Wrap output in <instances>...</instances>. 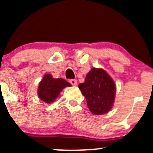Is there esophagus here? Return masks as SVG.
<instances>
[{
	"instance_id": "esophagus-1",
	"label": "esophagus",
	"mask_w": 153,
	"mask_h": 153,
	"mask_svg": "<svg viewBox=\"0 0 153 153\" xmlns=\"http://www.w3.org/2000/svg\"><path fill=\"white\" fill-rule=\"evenodd\" d=\"M69 83H70L72 85L75 86L77 84V81L75 79H70L69 80Z\"/></svg>"
}]
</instances>
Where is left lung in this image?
Wrapping results in <instances>:
<instances>
[{
  "label": "left lung",
  "instance_id": "1",
  "mask_svg": "<svg viewBox=\"0 0 153 153\" xmlns=\"http://www.w3.org/2000/svg\"><path fill=\"white\" fill-rule=\"evenodd\" d=\"M92 114L102 115L111 109L116 93V86L105 70L92 69L84 82L78 84Z\"/></svg>",
  "mask_w": 153,
  "mask_h": 153
}]
</instances>
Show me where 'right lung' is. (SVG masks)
I'll return each mask as SVG.
<instances>
[{"instance_id":"right-lung-1","label":"right lung","mask_w":153,"mask_h":153,"mask_svg":"<svg viewBox=\"0 0 153 153\" xmlns=\"http://www.w3.org/2000/svg\"><path fill=\"white\" fill-rule=\"evenodd\" d=\"M71 84L63 78H53L49 74H46L40 81L38 88L39 99L46 103H51L55 100L61 90Z\"/></svg>"}]
</instances>
